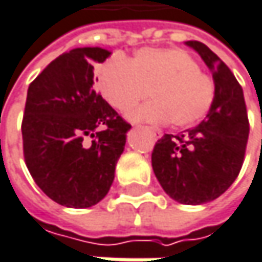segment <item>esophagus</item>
<instances>
[{
  "label": "esophagus",
  "instance_id": "obj_1",
  "mask_svg": "<svg viewBox=\"0 0 262 262\" xmlns=\"http://www.w3.org/2000/svg\"><path fill=\"white\" fill-rule=\"evenodd\" d=\"M145 129L150 132L151 135H153V138L155 139H159V138H162V132L159 130V129H156V127H151V126H145Z\"/></svg>",
  "mask_w": 262,
  "mask_h": 262
}]
</instances>
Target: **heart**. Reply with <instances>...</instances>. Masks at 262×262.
<instances>
[{
  "instance_id": "heart-1",
  "label": "heart",
  "mask_w": 262,
  "mask_h": 262,
  "mask_svg": "<svg viewBox=\"0 0 262 262\" xmlns=\"http://www.w3.org/2000/svg\"><path fill=\"white\" fill-rule=\"evenodd\" d=\"M100 90L121 112L132 111L150 94L153 100L132 117L169 121L176 129H189L202 121L216 96L214 79L200 70L198 61L189 52L177 48H144L132 61L111 57L100 69Z\"/></svg>"
}]
</instances>
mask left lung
Masks as SVG:
<instances>
[{"label": "left lung", "instance_id": "1", "mask_svg": "<svg viewBox=\"0 0 262 262\" xmlns=\"http://www.w3.org/2000/svg\"><path fill=\"white\" fill-rule=\"evenodd\" d=\"M211 69L216 96L200 126L156 142L151 165L163 190L176 201L198 205L219 198L237 179L245 162L249 118L243 88L211 49L186 41Z\"/></svg>", "mask_w": 262, "mask_h": 262}]
</instances>
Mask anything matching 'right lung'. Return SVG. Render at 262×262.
<instances>
[{"label": "right lung", "instance_id": "add662e5", "mask_svg": "<svg viewBox=\"0 0 262 262\" xmlns=\"http://www.w3.org/2000/svg\"><path fill=\"white\" fill-rule=\"evenodd\" d=\"M111 52L79 48L49 62L28 86L22 118L25 165L52 200L72 208L102 201L132 126L94 90V62Z\"/></svg>", "mask_w": 262, "mask_h": 262}]
</instances>
